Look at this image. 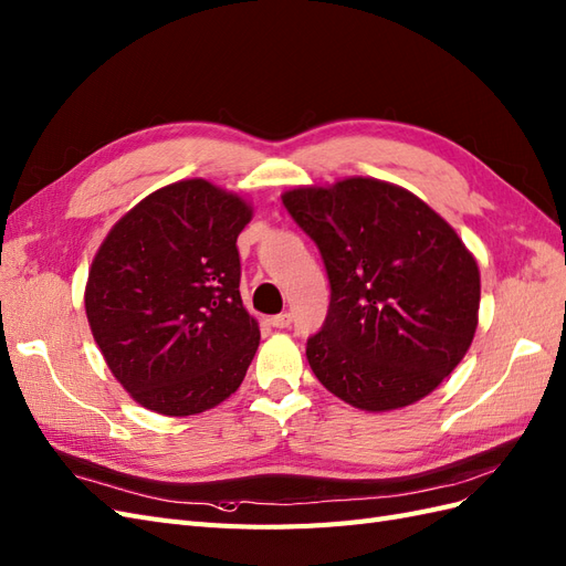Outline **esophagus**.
<instances>
[{"label":"esophagus","instance_id":"34e87169","mask_svg":"<svg viewBox=\"0 0 566 566\" xmlns=\"http://www.w3.org/2000/svg\"><path fill=\"white\" fill-rule=\"evenodd\" d=\"M268 322H270L272 327L284 329V327L292 325V313H280V315H272V317H268Z\"/></svg>","mask_w":566,"mask_h":566}]
</instances>
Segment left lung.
I'll use <instances>...</instances> for the list:
<instances>
[{
    "instance_id": "obj_1",
    "label": "left lung",
    "mask_w": 566,
    "mask_h": 566,
    "mask_svg": "<svg viewBox=\"0 0 566 566\" xmlns=\"http://www.w3.org/2000/svg\"><path fill=\"white\" fill-rule=\"evenodd\" d=\"M327 268L329 313L305 355L348 406L389 412L429 396L479 325L472 251L412 191L375 177L282 193Z\"/></svg>"
}]
</instances>
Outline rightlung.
Wrapping results in <instances>:
<instances>
[{
	"label": "right lung",
	"mask_w": 566,
	"mask_h": 566,
	"mask_svg": "<svg viewBox=\"0 0 566 566\" xmlns=\"http://www.w3.org/2000/svg\"><path fill=\"white\" fill-rule=\"evenodd\" d=\"M239 193L191 177L151 191L96 251L85 313L111 375L142 408L199 415L228 400L261 344L239 294Z\"/></svg>",
	"instance_id": "add662e5"
}]
</instances>
